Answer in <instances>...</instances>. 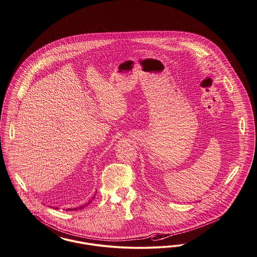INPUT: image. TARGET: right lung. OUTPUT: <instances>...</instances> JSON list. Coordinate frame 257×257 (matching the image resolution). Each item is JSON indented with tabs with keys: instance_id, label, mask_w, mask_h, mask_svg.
Returning <instances> with one entry per match:
<instances>
[{
	"instance_id": "1",
	"label": "right lung",
	"mask_w": 257,
	"mask_h": 257,
	"mask_svg": "<svg viewBox=\"0 0 257 257\" xmlns=\"http://www.w3.org/2000/svg\"><path fill=\"white\" fill-rule=\"evenodd\" d=\"M94 196H92V198H91V199H90V200H89L87 203L84 204V205H82V206H80V207L72 208V209H71V208H68V209H66V210H67V211H68V210H69V211H71V210H80V209H83V208L86 207V205H88V204H89V203L92 201V199L94 198ZM56 209H58V208L56 207Z\"/></svg>"
}]
</instances>
